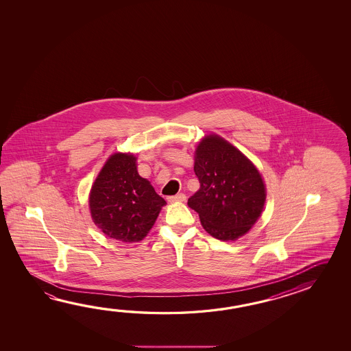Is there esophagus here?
I'll use <instances>...</instances> for the list:
<instances>
[{
	"mask_svg": "<svg viewBox=\"0 0 351 351\" xmlns=\"http://www.w3.org/2000/svg\"><path fill=\"white\" fill-rule=\"evenodd\" d=\"M184 199H186V196H184V193H178L175 196L167 197V201L170 203L184 202Z\"/></svg>",
	"mask_w": 351,
	"mask_h": 351,
	"instance_id": "34e87169",
	"label": "esophagus"
}]
</instances>
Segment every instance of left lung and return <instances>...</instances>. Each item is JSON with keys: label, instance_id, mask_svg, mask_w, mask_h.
<instances>
[{"label": "left lung", "instance_id": "left-lung-1", "mask_svg": "<svg viewBox=\"0 0 351 351\" xmlns=\"http://www.w3.org/2000/svg\"><path fill=\"white\" fill-rule=\"evenodd\" d=\"M195 173L199 190L189 198L207 233L235 240L258 221L266 191L252 161L221 136H208L198 144Z\"/></svg>", "mask_w": 351, "mask_h": 351}]
</instances>
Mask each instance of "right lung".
Listing matches in <instances>:
<instances>
[{
  "label": "right lung",
  "mask_w": 351,
  "mask_h": 351,
  "mask_svg": "<svg viewBox=\"0 0 351 351\" xmlns=\"http://www.w3.org/2000/svg\"><path fill=\"white\" fill-rule=\"evenodd\" d=\"M136 158L112 155L90 193L93 221L104 233L124 243L141 241L154 226L165 199L136 171Z\"/></svg>",
  "instance_id": "obj_1"
}]
</instances>
